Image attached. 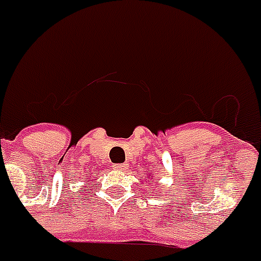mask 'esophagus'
I'll return each instance as SVG.
<instances>
[{"label": "esophagus", "instance_id": "obj_1", "mask_svg": "<svg viewBox=\"0 0 261 261\" xmlns=\"http://www.w3.org/2000/svg\"><path fill=\"white\" fill-rule=\"evenodd\" d=\"M114 168H116V170H125V168H126V164H114Z\"/></svg>", "mask_w": 261, "mask_h": 261}]
</instances>
